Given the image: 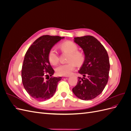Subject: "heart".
Segmentation results:
<instances>
[{
    "label": "heart",
    "mask_w": 131,
    "mask_h": 131,
    "mask_svg": "<svg viewBox=\"0 0 131 131\" xmlns=\"http://www.w3.org/2000/svg\"><path fill=\"white\" fill-rule=\"evenodd\" d=\"M60 47L62 51H66L70 53L68 59L69 63L67 64H62L58 66L56 72L59 76H68L76 68V63L78 65H80L84 62V57L82 54L78 52V47L76 43L71 41H67L62 43ZM48 59L50 63L53 65L57 64L58 60V54L54 48H51L48 53Z\"/></svg>",
    "instance_id": "obj_1"
}]
</instances>
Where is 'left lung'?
<instances>
[{"instance_id":"8db88e82","label":"left lung","mask_w":131,"mask_h":131,"mask_svg":"<svg viewBox=\"0 0 131 131\" xmlns=\"http://www.w3.org/2000/svg\"><path fill=\"white\" fill-rule=\"evenodd\" d=\"M74 42L84 51L85 61L79 70L83 78L78 77L77 85L72 91L81 100H91L102 92L108 82V54L102 43L91 35L74 38Z\"/></svg>"}]
</instances>
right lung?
<instances>
[{"instance_id":"1","label":"right lung","mask_w":131,"mask_h":131,"mask_svg":"<svg viewBox=\"0 0 131 131\" xmlns=\"http://www.w3.org/2000/svg\"><path fill=\"white\" fill-rule=\"evenodd\" d=\"M59 36L43 35L37 39L26 53L21 70L22 81L27 93L38 101H43L52 97L56 92L61 77H45L53 75L54 71L48 59V53L61 39Z\"/></svg>"}]
</instances>
